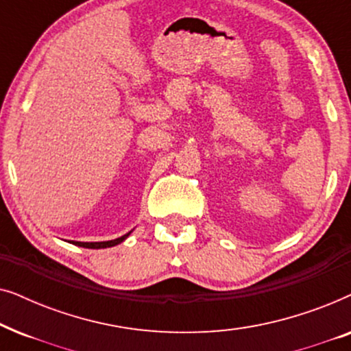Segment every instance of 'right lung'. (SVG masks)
<instances>
[{
  "label": "right lung",
  "instance_id": "right-lung-1",
  "mask_svg": "<svg viewBox=\"0 0 351 351\" xmlns=\"http://www.w3.org/2000/svg\"><path fill=\"white\" fill-rule=\"evenodd\" d=\"M131 232L123 234L121 238H117V239H112V241H100V243H81V241H73V244L76 246H81V247H88V249H102V247H112V246H117V244L123 243L124 239H126Z\"/></svg>",
  "mask_w": 351,
  "mask_h": 351
}]
</instances>
